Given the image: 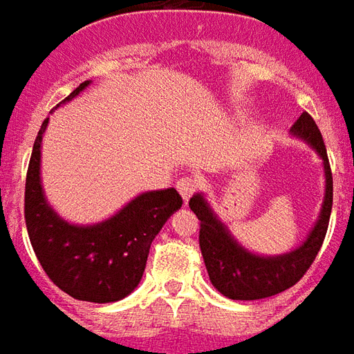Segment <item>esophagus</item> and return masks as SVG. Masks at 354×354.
<instances>
[{
  "label": "esophagus",
  "instance_id": "obj_1",
  "mask_svg": "<svg viewBox=\"0 0 354 354\" xmlns=\"http://www.w3.org/2000/svg\"><path fill=\"white\" fill-rule=\"evenodd\" d=\"M196 189H198V181L196 179H192V177H183V179L177 181V190H179V194H181L185 202H189L190 196L196 192Z\"/></svg>",
  "mask_w": 354,
  "mask_h": 354
}]
</instances>
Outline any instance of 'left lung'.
Instances as JSON below:
<instances>
[{"mask_svg": "<svg viewBox=\"0 0 354 354\" xmlns=\"http://www.w3.org/2000/svg\"><path fill=\"white\" fill-rule=\"evenodd\" d=\"M290 133L315 149L322 160L326 177L324 202L320 207V215L307 238L295 250L282 255L252 253L230 234L227 225L217 217L204 194L198 192L190 198V209L196 213L200 221V250L209 280L215 290L229 299L252 301L277 295L292 288L307 272L324 242L333 202L332 169L324 141L315 120L307 112H303L299 120L292 125Z\"/></svg>", "mask_w": 354, "mask_h": 354, "instance_id": "obj_1", "label": "left lung"}]
</instances>
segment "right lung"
Wrapping results in <instances>:
<instances>
[{
    "label": "right lung",
    "instance_id": "add662e5",
    "mask_svg": "<svg viewBox=\"0 0 354 354\" xmlns=\"http://www.w3.org/2000/svg\"><path fill=\"white\" fill-rule=\"evenodd\" d=\"M89 84L87 80L77 85L61 104L72 101ZM47 124L49 118L34 142L24 190V219L37 261L53 284L74 299L120 301L139 286L150 244L181 207L183 198L175 189L150 190L101 223H68L53 209L41 187V139Z\"/></svg>",
    "mask_w": 354,
    "mask_h": 354
}]
</instances>
